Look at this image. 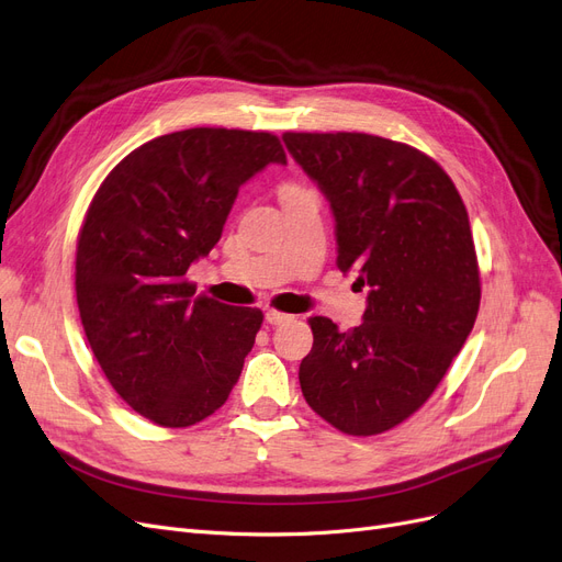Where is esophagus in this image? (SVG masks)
<instances>
[{
	"label": "esophagus",
	"instance_id": "34e87169",
	"mask_svg": "<svg viewBox=\"0 0 562 562\" xmlns=\"http://www.w3.org/2000/svg\"><path fill=\"white\" fill-rule=\"evenodd\" d=\"M289 319H294V315H286V313H280V311H266V322L273 324V327H278V324H284Z\"/></svg>",
	"mask_w": 562,
	"mask_h": 562
}]
</instances>
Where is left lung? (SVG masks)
Listing matches in <instances>:
<instances>
[{
	"instance_id": "8db88e82",
	"label": "left lung",
	"mask_w": 562,
	"mask_h": 562,
	"mask_svg": "<svg viewBox=\"0 0 562 562\" xmlns=\"http://www.w3.org/2000/svg\"><path fill=\"white\" fill-rule=\"evenodd\" d=\"M327 198L338 268L369 284L364 322L311 317L301 392L319 418L373 437L418 411L472 334L481 278L462 198L437 160L367 133H284Z\"/></svg>"
}]
</instances>
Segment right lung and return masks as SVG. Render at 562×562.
I'll use <instances>...</instances> for the list:
<instances>
[{"label":"right lung","instance_id":"add662e5","mask_svg":"<svg viewBox=\"0 0 562 562\" xmlns=\"http://www.w3.org/2000/svg\"><path fill=\"white\" fill-rule=\"evenodd\" d=\"M270 162H286L276 135L189 128L131 151L90 201L77 243L81 324L112 387L154 425L201 423L238 383L263 315L193 299L187 270Z\"/></svg>","mask_w":562,"mask_h":562}]
</instances>
